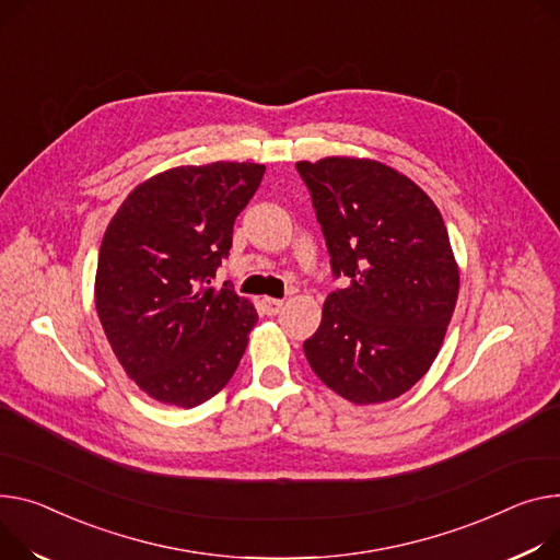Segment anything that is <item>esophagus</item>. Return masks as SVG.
Here are the masks:
<instances>
[{"label":"esophagus","mask_w":560,"mask_h":560,"mask_svg":"<svg viewBox=\"0 0 560 560\" xmlns=\"http://www.w3.org/2000/svg\"><path fill=\"white\" fill-rule=\"evenodd\" d=\"M281 311H283V302H281V300H270V296H266V300H264V313H266V315L275 317V315H279Z\"/></svg>","instance_id":"34e87169"}]
</instances>
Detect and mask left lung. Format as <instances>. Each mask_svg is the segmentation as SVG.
<instances>
[{"mask_svg":"<svg viewBox=\"0 0 560 560\" xmlns=\"http://www.w3.org/2000/svg\"><path fill=\"white\" fill-rule=\"evenodd\" d=\"M345 279L304 342L317 378L355 402H385L434 362L459 292L451 238L434 202L394 168L351 158L296 162Z\"/></svg>","mask_w":560,"mask_h":560,"instance_id":"1","label":"left lung"}]
</instances>
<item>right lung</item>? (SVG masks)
Wrapping results in <instances>:
<instances>
[{
  "label": "right lung",
  "instance_id": "add662e5",
  "mask_svg": "<svg viewBox=\"0 0 560 560\" xmlns=\"http://www.w3.org/2000/svg\"><path fill=\"white\" fill-rule=\"evenodd\" d=\"M264 164L179 166L139 184L105 230L96 313L126 374L160 402L196 407L230 383L256 308L213 288Z\"/></svg>",
  "mask_w": 560,
  "mask_h": 560
}]
</instances>
